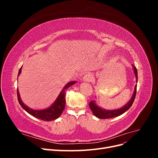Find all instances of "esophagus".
Instances as JSON below:
<instances>
[{
  "instance_id": "1",
  "label": "esophagus",
  "mask_w": 158,
  "mask_h": 158,
  "mask_svg": "<svg viewBox=\"0 0 158 158\" xmlns=\"http://www.w3.org/2000/svg\"><path fill=\"white\" fill-rule=\"evenodd\" d=\"M83 80L85 82H90L91 80H92V76L89 73V74H86L83 78Z\"/></svg>"
}]
</instances>
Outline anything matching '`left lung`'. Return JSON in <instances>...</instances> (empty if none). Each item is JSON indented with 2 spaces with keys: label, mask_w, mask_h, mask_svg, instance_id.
I'll return each mask as SVG.
<instances>
[{
  "label": "left lung",
  "mask_w": 158,
  "mask_h": 158,
  "mask_svg": "<svg viewBox=\"0 0 158 158\" xmlns=\"http://www.w3.org/2000/svg\"><path fill=\"white\" fill-rule=\"evenodd\" d=\"M132 67L134 69V72H135V76L136 78V82H138L137 69L133 64H132ZM136 87H137V85H135V90H134V93L132 94V96L130 101H129L125 105V106H123L122 108H120L118 109H114V110H106V109H102L101 107L98 106L97 105L95 104V102L94 101H92L89 102V108L91 109V110H92V111L94 115L99 118H102V119L111 118L116 117L121 115V114H123L124 113H125L127 110H128L132 106V105L134 101H135V99L136 97Z\"/></svg>",
  "instance_id": "1"
}]
</instances>
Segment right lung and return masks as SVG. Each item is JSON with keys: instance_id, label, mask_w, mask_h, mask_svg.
I'll return each instance as SVG.
<instances>
[{"instance_id": "1", "label": "right lung", "mask_w": 158, "mask_h": 158, "mask_svg": "<svg viewBox=\"0 0 158 158\" xmlns=\"http://www.w3.org/2000/svg\"><path fill=\"white\" fill-rule=\"evenodd\" d=\"M22 67L19 70L18 75H20L21 73ZM76 81H73V82H69L66 84L63 90L61 91L59 96L57 97L55 102L53 103L51 106H50L49 108L43 109V110H33L32 109H30V107H27L26 105L23 103L20 98V94H19V91L17 89V95H18V102L20 103L22 107L25 110L26 112H27L29 114L33 117L35 118H37L42 121H51L55 120V119L58 118L60 115L64 111V109L65 107V92L64 90L69 88L72 85H73L76 83Z\"/></svg>"}]
</instances>
